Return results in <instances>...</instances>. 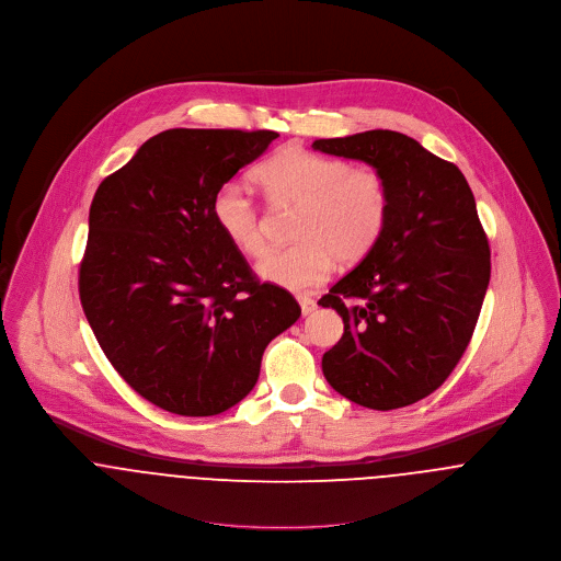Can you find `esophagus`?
<instances>
[{
	"label": "esophagus",
	"instance_id": "esophagus-1",
	"mask_svg": "<svg viewBox=\"0 0 561 561\" xmlns=\"http://www.w3.org/2000/svg\"><path fill=\"white\" fill-rule=\"evenodd\" d=\"M298 302H300V309H302V316H311L316 309H318V305H316V300L313 298H309V296H298Z\"/></svg>",
	"mask_w": 561,
	"mask_h": 561
}]
</instances>
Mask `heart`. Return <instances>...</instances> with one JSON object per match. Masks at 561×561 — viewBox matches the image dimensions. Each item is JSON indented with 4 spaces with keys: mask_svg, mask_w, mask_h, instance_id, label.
<instances>
[{
    "mask_svg": "<svg viewBox=\"0 0 561 561\" xmlns=\"http://www.w3.org/2000/svg\"><path fill=\"white\" fill-rule=\"evenodd\" d=\"M256 183L274 205L300 207L289 248L267 252L256 274L289 291L321 285L334 261L358 263L380 241L391 194L380 172L352 168L347 161L305 149H283L254 170ZM214 220L222 236L248 256L265 248V229L256 203L240 183H225L214 196Z\"/></svg>",
    "mask_w": 561,
    "mask_h": 561,
    "instance_id": "b5f03b06",
    "label": "heart"
}]
</instances>
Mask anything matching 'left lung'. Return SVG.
<instances>
[{"label": "left lung", "instance_id": "obj_1", "mask_svg": "<svg viewBox=\"0 0 561 561\" xmlns=\"http://www.w3.org/2000/svg\"><path fill=\"white\" fill-rule=\"evenodd\" d=\"M313 149L365 161L391 194L380 241L318 302L343 320L323 376L358 405H410L447 380L480 318L490 248L473 192L458 165L398 131L316 140Z\"/></svg>", "mask_w": 561, "mask_h": 561}]
</instances>
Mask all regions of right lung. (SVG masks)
Listing matches in <instances>:
<instances>
[{"instance_id":"right-lung-1","label":"right lung","mask_w":561,"mask_h":561,"mask_svg":"<svg viewBox=\"0 0 561 561\" xmlns=\"http://www.w3.org/2000/svg\"><path fill=\"white\" fill-rule=\"evenodd\" d=\"M276 131L168 129L96 187L80 298L101 350L145 400L183 416L233 408L300 307L259 283L214 196Z\"/></svg>"}]
</instances>
